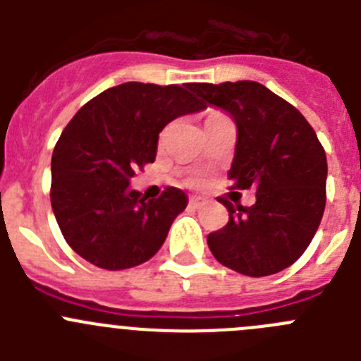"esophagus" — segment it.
<instances>
[{
  "mask_svg": "<svg viewBox=\"0 0 361 361\" xmlns=\"http://www.w3.org/2000/svg\"><path fill=\"white\" fill-rule=\"evenodd\" d=\"M190 206L191 208H200V206H204V199L202 197H190Z\"/></svg>",
  "mask_w": 361,
  "mask_h": 361,
  "instance_id": "34e87169",
  "label": "esophagus"
}]
</instances>
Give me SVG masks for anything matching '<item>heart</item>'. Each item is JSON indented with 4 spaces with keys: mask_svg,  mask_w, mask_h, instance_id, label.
<instances>
[{
    "mask_svg": "<svg viewBox=\"0 0 361 361\" xmlns=\"http://www.w3.org/2000/svg\"><path fill=\"white\" fill-rule=\"evenodd\" d=\"M220 116H224V114H220V111H209L206 119H215V117H220ZM191 183L197 184V183H199V178H191Z\"/></svg>",
    "mask_w": 361,
    "mask_h": 361,
    "instance_id": "b5f03b06",
    "label": "heart"
}]
</instances>
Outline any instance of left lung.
<instances>
[{
	"mask_svg": "<svg viewBox=\"0 0 361 361\" xmlns=\"http://www.w3.org/2000/svg\"><path fill=\"white\" fill-rule=\"evenodd\" d=\"M206 104L237 124L231 188L257 191L253 206H233L228 224L208 235L213 257L245 276L275 275L311 244L325 209L327 159L305 117L255 81L190 82Z\"/></svg>",
	"mask_w": 361,
	"mask_h": 361,
	"instance_id": "8db88e82",
	"label": "left lung"
}]
</instances>
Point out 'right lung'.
Here are the masks:
<instances>
[{"instance_id": "right-lung-1", "label": "right lung", "mask_w": 361, "mask_h": 361, "mask_svg": "<svg viewBox=\"0 0 361 361\" xmlns=\"http://www.w3.org/2000/svg\"><path fill=\"white\" fill-rule=\"evenodd\" d=\"M204 108L188 85L123 82L72 117L52 153L50 202L63 237L79 257L119 271L161 250L188 197L170 186L159 199L146 200L130 190V178L155 161L166 124Z\"/></svg>"}]
</instances>
